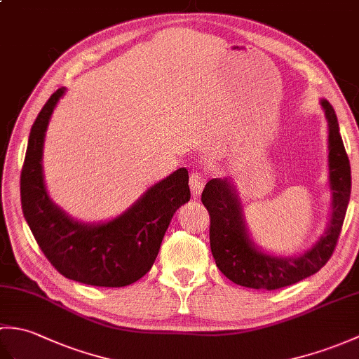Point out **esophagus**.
I'll return each instance as SVG.
<instances>
[{
	"label": "esophagus",
	"instance_id": "1",
	"mask_svg": "<svg viewBox=\"0 0 359 359\" xmlns=\"http://www.w3.org/2000/svg\"><path fill=\"white\" fill-rule=\"evenodd\" d=\"M203 185H205V180L202 177V174L197 171H193L191 175H189V188H191V193L194 197L201 196Z\"/></svg>",
	"mask_w": 359,
	"mask_h": 359
}]
</instances>
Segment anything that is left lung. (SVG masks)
I'll return each mask as SVG.
<instances>
[{
	"label": "left lung",
	"instance_id": "obj_1",
	"mask_svg": "<svg viewBox=\"0 0 359 359\" xmlns=\"http://www.w3.org/2000/svg\"><path fill=\"white\" fill-rule=\"evenodd\" d=\"M329 126V188L330 216L325 230L313 245L301 255H273L257 245L248 231L242 201L233 182L211 179L202 193L210 212V245L217 269L234 284L256 290H278L319 271L329 261L344 222L352 188V174L339 134L333 106L321 98Z\"/></svg>",
	"mask_w": 359,
	"mask_h": 359
}]
</instances>
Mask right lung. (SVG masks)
Wrapping results in <instances>:
<instances>
[{
  "label": "right lung",
  "mask_w": 359,
  "mask_h": 359,
  "mask_svg": "<svg viewBox=\"0 0 359 359\" xmlns=\"http://www.w3.org/2000/svg\"><path fill=\"white\" fill-rule=\"evenodd\" d=\"M60 88L35 118L21 171V208L44 256L65 278L95 287H125L144 276L158 255L174 212L191 193L179 168L151 185L131 207L104 222H81L50 199L43 172V148Z\"/></svg>",
  "instance_id": "obj_1"
}]
</instances>
